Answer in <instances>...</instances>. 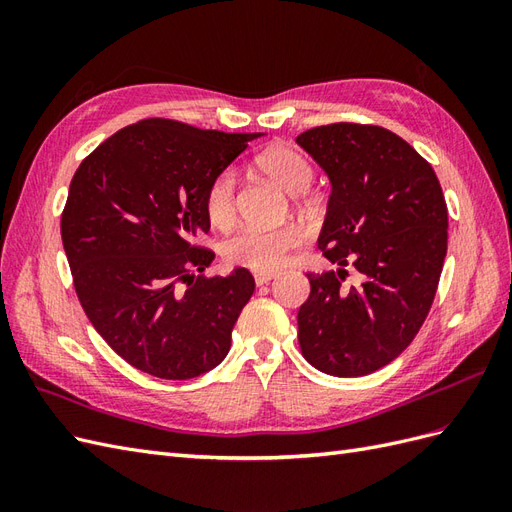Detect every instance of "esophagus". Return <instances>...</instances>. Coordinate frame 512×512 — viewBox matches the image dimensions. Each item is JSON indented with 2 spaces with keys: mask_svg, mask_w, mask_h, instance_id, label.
I'll return each instance as SVG.
<instances>
[{
  "mask_svg": "<svg viewBox=\"0 0 512 512\" xmlns=\"http://www.w3.org/2000/svg\"><path fill=\"white\" fill-rule=\"evenodd\" d=\"M275 277H277L275 271H254V280H256L258 286L269 284L271 280H275Z\"/></svg>",
  "mask_w": 512,
  "mask_h": 512,
  "instance_id": "1",
  "label": "esophagus"
}]
</instances>
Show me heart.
Masks as SVG:
<instances>
[{
    "mask_svg": "<svg viewBox=\"0 0 512 512\" xmlns=\"http://www.w3.org/2000/svg\"><path fill=\"white\" fill-rule=\"evenodd\" d=\"M256 168L277 181L290 194H301L314 179V168L301 151L271 147L256 156ZM205 213L218 230H228L237 220V177L232 170L215 175L205 190ZM305 241L297 224L247 226L224 245V256L237 267L252 271H277L288 265Z\"/></svg>",
    "mask_w": 512,
    "mask_h": 512,
    "instance_id": "b5f03b06",
    "label": "heart"
}]
</instances>
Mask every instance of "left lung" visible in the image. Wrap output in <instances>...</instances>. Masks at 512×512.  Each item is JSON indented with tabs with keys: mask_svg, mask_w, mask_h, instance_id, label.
Listing matches in <instances>:
<instances>
[{
	"mask_svg": "<svg viewBox=\"0 0 512 512\" xmlns=\"http://www.w3.org/2000/svg\"><path fill=\"white\" fill-rule=\"evenodd\" d=\"M297 143L331 179L318 239L337 271L307 273L299 346L309 365L337 378L367 376L404 352L436 297L448 211L431 164L404 138L367 123H329ZM346 266L362 273L344 287Z\"/></svg>",
	"mask_w": 512,
	"mask_h": 512,
	"instance_id": "1",
	"label": "left lung"
}]
</instances>
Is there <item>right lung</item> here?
I'll use <instances>...</instances> for the list:
<instances>
[{"mask_svg":"<svg viewBox=\"0 0 512 512\" xmlns=\"http://www.w3.org/2000/svg\"><path fill=\"white\" fill-rule=\"evenodd\" d=\"M258 136L153 117L115 132L76 168L61 213L76 297L104 342L145 374L190 380L230 350L254 277H207L215 254L196 237L211 226L209 181Z\"/></svg>","mask_w":512,"mask_h":512,"instance_id":"obj_1","label":"right lung"}]
</instances>
